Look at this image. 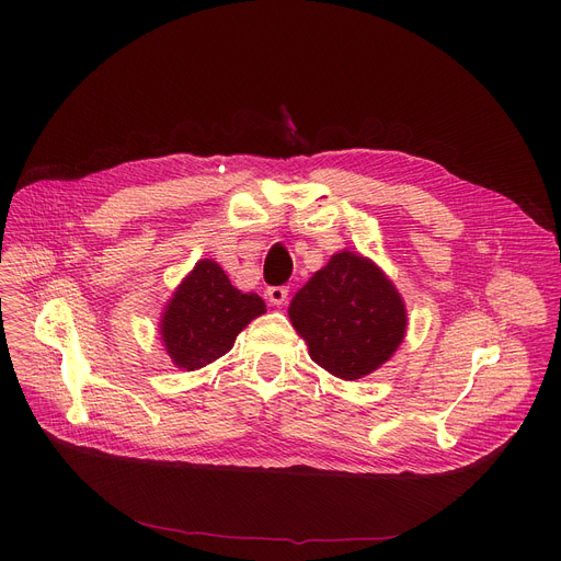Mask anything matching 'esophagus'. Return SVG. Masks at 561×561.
I'll use <instances>...</instances> for the list:
<instances>
[{
    "mask_svg": "<svg viewBox=\"0 0 561 561\" xmlns=\"http://www.w3.org/2000/svg\"><path fill=\"white\" fill-rule=\"evenodd\" d=\"M265 296H268V302H271V305L279 307V305H284L286 298H288V288H286V286H271L268 290H265Z\"/></svg>",
    "mask_w": 561,
    "mask_h": 561,
    "instance_id": "34e87169",
    "label": "esophagus"
}]
</instances>
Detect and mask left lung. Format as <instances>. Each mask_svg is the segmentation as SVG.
I'll use <instances>...</instances> for the list:
<instances>
[{
	"mask_svg": "<svg viewBox=\"0 0 561 561\" xmlns=\"http://www.w3.org/2000/svg\"><path fill=\"white\" fill-rule=\"evenodd\" d=\"M293 328L309 357L339 379H362L387 364L407 334L396 284L359 252L341 250L293 296Z\"/></svg>",
	"mask_w": 561,
	"mask_h": 561,
	"instance_id": "left-lung-1",
	"label": "left lung"
}]
</instances>
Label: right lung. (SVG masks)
Segmentation results:
<instances>
[{
    "label": "right lung",
    "instance_id": "add662e5",
    "mask_svg": "<svg viewBox=\"0 0 561 561\" xmlns=\"http://www.w3.org/2000/svg\"><path fill=\"white\" fill-rule=\"evenodd\" d=\"M261 313L265 302L256 293L236 288L218 261L199 259L165 302L159 336L172 364L191 373L227 355Z\"/></svg>",
    "mask_w": 561,
    "mask_h": 561
}]
</instances>
